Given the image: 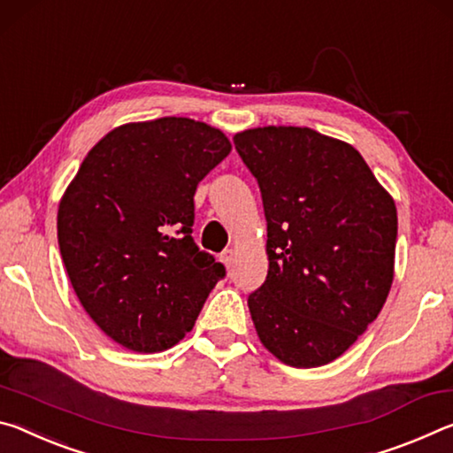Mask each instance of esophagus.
<instances>
[{
	"instance_id": "esophagus-1",
	"label": "esophagus",
	"mask_w": 453,
	"mask_h": 453,
	"mask_svg": "<svg viewBox=\"0 0 453 453\" xmlns=\"http://www.w3.org/2000/svg\"><path fill=\"white\" fill-rule=\"evenodd\" d=\"M220 261L225 263V266L228 271H231V266H233V261H234V253H233V249H228V250H225V253L220 255Z\"/></svg>"
}]
</instances>
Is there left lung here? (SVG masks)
Returning a JSON list of instances; mask_svg holds the SVG:
<instances>
[{
  "label": "left lung",
  "mask_w": 453,
  "mask_h": 453,
  "mask_svg": "<svg viewBox=\"0 0 453 453\" xmlns=\"http://www.w3.org/2000/svg\"><path fill=\"white\" fill-rule=\"evenodd\" d=\"M266 219L265 283L249 295L261 343L291 367L325 365L365 333L394 283L397 211L351 144L296 126L234 138Z\"/></svg>",
  "instance_id": "8db88e82"
}]
</instances>
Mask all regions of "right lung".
<instances>
[{"instance_id": "add662e5", "label": "right lung", "mask_w": 453, "mask_h": 453, "mask_svg": "<svg viewBox=\"0 0 453 453\" xmlns=\"http://www.w3.org/2000/svg\"><path fill=\"white\" fill-rule=\"evenodd\" d=\"M231 152L220 130L158 118L108 132L58 211V242L81 307L126 349L158 353L195 327L225 279L192 239L198 182Z\"/></svg>"}]
</instances>
